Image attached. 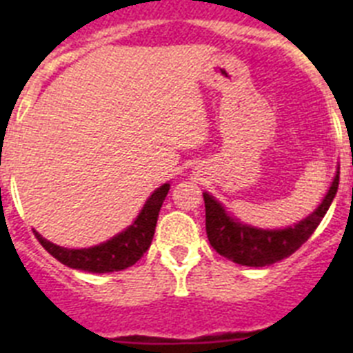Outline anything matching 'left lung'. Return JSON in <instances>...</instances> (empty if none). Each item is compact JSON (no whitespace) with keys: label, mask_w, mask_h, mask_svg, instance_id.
<instances>
[{"label":"left lung","mask_w":353,"mask_h":353,"mask_svg":"<svg viewBox=\"0 0 353 353\" xmlns=\"http://www.w3.org/2000/svg\"><path fill=\"white\" fill-rule=\"evenodd\" d=\"M339 171L334 176L329 192L322 205L304 221L286 230H256L248 224H240L224 212L221 203L203 192L205 217H207V236L212 248L221 256L248 267H265L292 256L305 240L310 239L322 223L329 210L336 192H338Z\"/></svg>","instance_id":"8db88e82"}]
</instances>
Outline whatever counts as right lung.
Here are the masks:
<instances>
[{"label": "right lung", "mask_w": 353, "mask_h": 353, "mask_svg": "<svg viewBox=\"0 0 353 353\" xmlns=\"http://www.w3.org/2000/svg\"><path fill=\"white\" fill-rule=\"evenodd\" d=\"M168 191H170V183L159 187L157 191L150 196L132 226L127 228L125 232H121L120 235L113 236L104 244L95 245V248L65 249L48 242L37 232L35 236L51 256H54L56 260L70 267V269L95 274L118 272V270H123L127 267H132L148 251L152 239H154L159 212H161L162 201L166 199Z\"/></svg>", "instance_id": "add662e5"}]
</instances>
